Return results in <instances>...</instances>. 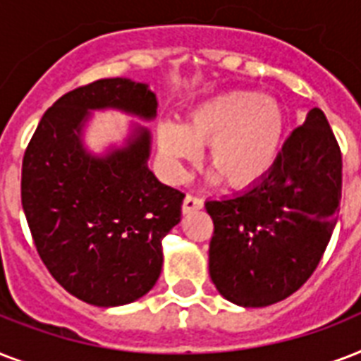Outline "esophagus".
I'll list each match as a JSON object with an SVG mask.
<instances>
[{
    "label": "esophagus",
    "instance_id": "esophagus-1",
    "mask_svg": "<svg viewBox=\"0 0 361 361\" xmlns=\"http://www.w3.org/2000/svg\"><path fill=\"white\" fill-rule=\"evenodd\" d=\"M202 206H204L202 198L195 197V195H187L185 200H183V206H181V209H183V214H191V212L202 209Z\"/></svg>",
    "mask_w": 361,
    "mask_h": 361
}]
</instances>
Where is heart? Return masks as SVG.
<instances>
[{
	"mask_svg": "<svg viewBox=\"0 0 361 361\" xmlns=\"http://www.w3.org/2000/svg\"><path fill=\"white\" fill-rule=\"evenodd\" d=\"M285 110L258 92H228L198 104L185 127H159V152L174 176L198 157V146L209 144L212 169L234 189H245L274 169L285 138Z\"/></svg>",
	"mask_w": 361,
	"mask_h": 361,
	"instance_id": "b5f03b06",
	"label": "heart"
}]
</instances>
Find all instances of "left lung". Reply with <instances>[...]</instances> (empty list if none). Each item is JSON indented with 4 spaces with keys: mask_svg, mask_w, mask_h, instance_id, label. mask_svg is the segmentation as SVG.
<instances>
[{
    "mask_svg": "<svg viewBox=\"0 0 361 361\" xmlns=\"http://www.w3.org/2000/svg\"><path fill=\"white\" fill-rule=\"evenodd\" d=\"M341 149L320 109L292 130L274 169L247 191L208 200L209 275L243 307L285 300L311 277L337 223Z\"/></svg>",
    "mask_w": 361,
    "mask_h": 361,
    "instance_id": "1",
    "label": "left lung"
}]
</instances>
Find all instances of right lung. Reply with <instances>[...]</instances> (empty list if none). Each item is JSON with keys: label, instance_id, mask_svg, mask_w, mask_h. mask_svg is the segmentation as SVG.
I'll return each instance as SVG.
<instances>
[{"label": "right lung", "instance_id": "1", "mask_svg": "<svg viewBox=\"0 0 361 361\" xmlns=\"http://www.w3.org/2000/svg\"><path fill=\"white\" fill-rule=\"evenodd\" d=\"M153 120L147 84L103 78L59 97L37 125L22 161V208L39 257L65 290L97 307L142 298L163 268V238L181 219L183 192L147 169L149 130L95 157L82 146L87 110Z\"/></svg>", "mask_w": 361, "mask_h": 361}]
</instances>
